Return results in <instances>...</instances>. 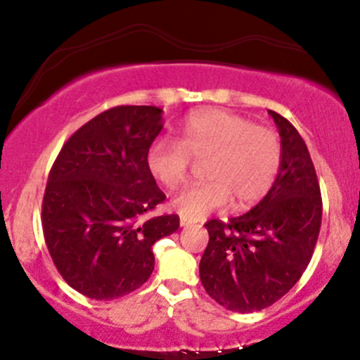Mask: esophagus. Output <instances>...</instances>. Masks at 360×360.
I'll return each instance as SVG.
<instances>
[{"label":"esophagus","mask_w":360,"mask_h":360,"mask_svg":"<svg viewBox=\"0 0 360 360\" xmlns=\"http://www.w3.org/2000/svg\"><path fill=\"white\" fill-rule=\"evenodd\" d=\"M179 224L183 228H188V226H193V224H197V221H191V219H186V217H181Z\"/></svg>","instance_id":"1"}]
</instances>
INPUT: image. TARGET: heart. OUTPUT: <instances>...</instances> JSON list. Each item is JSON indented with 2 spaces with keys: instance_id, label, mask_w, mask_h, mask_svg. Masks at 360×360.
Returning <instances> with one entry per match:
<instances>
[{
  "instance_id": "1",
  "label": "heart",
  "mask_w": 360,
  "mask_h": 360,
  "mask_svg": "<svg viewBox=\"0 0 360 360\" xmlns=\"http://www.w3.org/2000/svg\"><path fill=\"white\" fill-rule=\"evenodd\" d=\"M209 181L184 188L174 197L172 209L198 221L233 198L235 209H245L264 197L277 179L282 163L281 139L266 127L223 110H205L188 116L181 127V143L158 137L146 151L148 172L162 186L174 190L184 183L191 158H207Z\"/></svg>"
}]
</instances>
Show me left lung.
<instances>
[{
	"label": "left lung",
	"mask_w": 360,
	"mask_h": 360,
	"mask_svg": "<svg viewBox=\"0 0 360 360\" xmlns=\"http://www.w3.org/2000/svg\"><path fill=\"white\" fill-rule=\"evenodd\" d=\"M268 112L282 146L274 186L249 212L228 223H205L202 285L221 307L238 314L263 310L289 292L307 270L321 231V188L307 144L289 120Z\"/></svg>",
	"instance_id": "left-lung-1"
}]
</instances>
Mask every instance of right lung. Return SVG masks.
Listing matches in <instances>:
<instances>
[{"mask_svg": "<svg viewBox=\"0 0 360 360\" xmlns=\"http://www.w3.org/2000/svg\"><path fill=\"white\" fill-rule=\"evenodd\" d=\"M162 129L160 108H111L76 130L53 162L43 233L59 274L83 296L139 289L155 268L153 244L179 228L176 214L143 219L165 200L146 167Z\"/></svg>", "mask_w": 360, "mask_h": 360, "instance_id": "1", "label": "right lung"}]
</instances>
